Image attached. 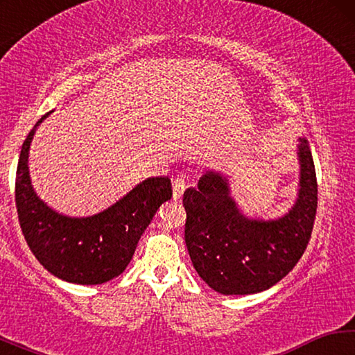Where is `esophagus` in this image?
Returning a JSON list of instances; mask_svg holds the SVG:
<instances>
[{
  "label": "esophagus",
  "instance_id": "esophagus-1",
  "mask_svg": "<svg viewBox=\"0 0 355 355\" xmlns=\"http://www.w3.org/2000/svg\"><path fill=\"white\" fill-rule=\"evenodd\" d=\"M186 189V183H184V178L183 177H178L172 182V192H173V199L178 200L182 199L183 192Z\"/></svg>",
  "mask_w": 355,
  "mask_h": 355
}]
</instances>
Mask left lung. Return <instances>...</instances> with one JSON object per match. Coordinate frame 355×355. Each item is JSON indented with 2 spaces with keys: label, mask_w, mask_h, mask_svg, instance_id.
Segmentation results:
<instances>
[{
  "label": "left lung",
  "mask_w": 355,
  "mask_h": 355,
  "mask_svg": "<svg viewBox=\"0 0 355 355\" xmlns=\"http://www.w3.org/2000/svg\"><path fill=\"white\" fill-rule=\"evenodd\" d=\"M299 192L279 219H249L230 197L227 177L207 172L183 194L184 241L197 274L225 296L255 294L280 282L307 249L318 183L307 139L299 137Z\"/></svg>",
  "instance_id": "left-lung-1"
}]
</instances>
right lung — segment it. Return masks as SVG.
Here are the masks:
<instances>
[{"label":"right lung","instance_id":"right-lung-1","mask_svg":"<svg viewBox=\"0 0 355 355\" xmlns=\"http://www.w3.org/2000/svg\"><path fill=\"white\" fill-rule=\"evenodd\" d=\"M48 116L50 112L29 131L17 166L15 205L23 236L42 266L56 277L80 285L105 284L125 271L155 213L171 200V180H144L114 205L89 218L56 213L34 192L28 167L35 128Z\"/></svg>","mask_w":355,"mask_h":355}]
</instances>
